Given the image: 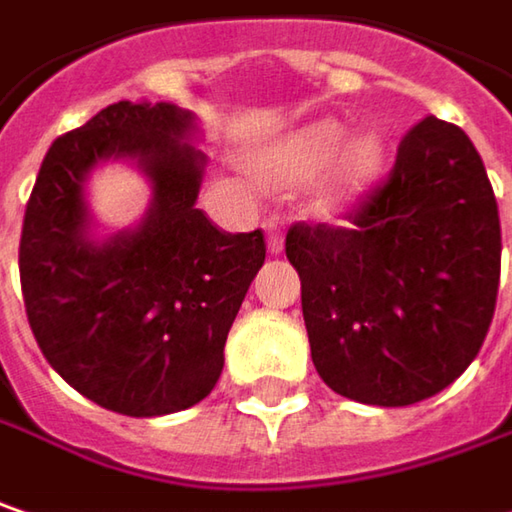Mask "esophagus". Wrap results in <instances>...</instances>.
I'll return each mask as SVG.
<instances>
[{
    "mask_svg": "<svg viewBox=\"0 0 512 512\" xmlns=\"http://www.w3.org/2000/svg\"><path fill=\"white\" fill-rule=\"evenodd\" d=\"M263 231H266V249H269V255H281L284 252V226H281V220L275 214L266 217L263 220Z\"/></svg>",
    "mask_w": 512,
    "mask_h": 512,
    "instance_id": "1",
    "label": "esophagus"
}]
</instances>
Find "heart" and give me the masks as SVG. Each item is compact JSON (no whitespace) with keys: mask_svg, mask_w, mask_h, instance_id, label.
I'll return each mask as SVG.
<instances>
[{"mask_svg":"<svg viewBox=\"0 0 512 512\" xmlns=\"http://www.w3.org/2000/svg\"><path fill=\"white\" fill-rule=\"evenodd\" d=\"M347 138V127L336 118H324L316 124H307L295 133L272 144L263 159L260 170L275 185H301L318 176L324 167L336 159ZM385 165V147L376 136L356 138L339 159L330 179V199L345 202L353 196L365 194L376 182Z\"/></svg>","mask_w":512,"mask_h":512,"instance_id":"obj_1","label":"heart"}]
</instances>
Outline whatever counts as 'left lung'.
<instances>
[{"label": "left lung", "mask_w": 512, "mask_h": 512, "mask_svg": "<svg viewBox=\"0 0 512 512\" xmlns=\"http://www.w3.org/2000/svg\"><path fill=\"white\" fill-rule=\"evenodd\" d=\"M345 220L286 231L318 376L365 406L435 397L478 356L496 313L501 226L475 144L426 115Z\"/></svg>", "instance_id": "8db88e82"}]
</instances>
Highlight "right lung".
I'll return each instance as SVG.
<instances>
[{"label":"right lung","instance_id":"add662e5","mask_svg":"<svg viewBox=\"0 0 512 512\" xmlns=\"http://www.w3.org/2000/svg\"><path fill=\"white\" fill-rule=\"evenodd\" d=\"M194 115L118 101L54 138L25 205L19 281L31 333L75 391L127 417L196 406L223 374L234 316L266 260L263 231L231 234L196 208L205 156ZM136 158L154 182L142 226L88 240L85 173Z\"/></svg>","mask_w":512,"mask_h":512}]
</instances>
